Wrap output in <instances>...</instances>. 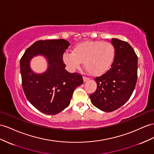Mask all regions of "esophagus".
Wrapping results in <instances>:
<instances>
[{"instance_id": "34e87169", "label": "esophagus", "mask_w": 154, "mask_h": 154, "mask_svg": "<svg viewBox=\"0 0 154 154\" xmlns=\"http://www.w3.org/2000/svg\"><path fill=\"white\" fill-rule=\"evenodd\" d=\"M89 79H90V78H88V77H86V76H83V81H84V82L87 81H88Z\"/></svg>"}]
</instances>
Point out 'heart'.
Returning a JSON list of instances; mask_svg holds the SVG:
<instances>
[{
    "instance_id": "obj_1",
    "label": "heart",
    "mask_w": 154,
    "mask_h": 154,
    "mask_svg": "<svg viewBox=\"0 0 154 154\" xmlns=\"http://www.w3.org/2000/svg\"><path fill=\"white\" fill-rule=\"evenodd\" d=\"M116 49L112 43L102 41H86L79 43L73 52L64 53L63 60L74 70L84 66L92 75H100L111 68L115 58Z\"/></svg>"
}]
</instances>
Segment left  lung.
Here are the masks:
<instances>
[{"instance_id": "8db88e82", "label": "left lung", "mask_w": 154, "mask_h": 154, "mask_svg": "<svg viewBox=\"0 0 154 154\" xmlns=\"http://www.w3.org/2000/svg\"><path fill=\"white\" fill-rule=\"evenodd\" d=\"M115 58L107 72L96 77V92L90 94L92 104L101 111L112 112L122 107L131 96L137 80L138 58L128 42L112 38Z\"/></svg>"}]
</instances>
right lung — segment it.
<instances>
[{
  "instance_id": "1",
  "label": "right lung",
  "mask_w": 154,
  "mask_h": 154,
  "mask_svg": "<svg viewBox=\"0 0 154 154\" xmlns=\"http://www.w3.org/2000/svg\"><path fill=\"white\" fill-rule=\"evenodd\" d=\"M70 45L64 39L37 41L27 49L20 60L22 86L27 100L38 111L54 115L69 105L74 90L83 83L81 74L65 69L63 54ZM38 54L48 61V69L42 74L34 73L29 61Z\"/></svg>"
}]
</instances>
